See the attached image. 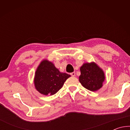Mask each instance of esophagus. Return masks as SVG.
<instances>
[{
  "label": "esophagus",
  "mask_w": 130,
  "mask_h": 130,
  "mask_svg": "<svg viewBox=\"0 0 130 130\" xmlns=\"http://www.w3.org/2000/svg\"><path fill=\"white\" fill-rule=\"evenodd\" d=\"M70 74H71V76H72L74 77V76H76V73H75V72H72V73H70Z\"/></svg>",
  "instance_id": "1"
}]
</instances>
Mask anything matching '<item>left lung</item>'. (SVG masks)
I'll return each instance as SVG.
<instances>
[{
  "mask_svg": "<svg viewBox=\"0 0 130 130\" xmlns=\"http://www.w3.org/2000/svg\"><path fill=\"white\" fill-rule=\"evenodd\" d=\"M79 81L81 85L91 91H97L103 87L105 76L103 69L94 62L83 63L80 67Z\"/></svg>",
  "mask_w": 130,
  "mask_h": 130,
  "instance_id": "1",
  "label": "left lung"
}]
</instances>
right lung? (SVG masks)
Instances as JSON below:
<instances>
[{
    "instance_id": "add662e5",
    "label": "right lung",
    "mask_w": 130,
    "mask_h": 130,
    "mask_svg": "<svg viewBox=\"0 0 130 130\" xmlns=\"http://www.w3.org/2000/svg\"><path fill=\"white\" fill-rule=\"evenodd\" d=\"M69 77V74L60 72L51 61L43 60L39 63L35 73V88L43 95H53L62 87Z\"/></svg>"
}]
</instances>
